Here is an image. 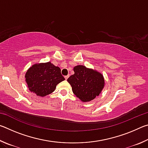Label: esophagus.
<instances>
[{
  "mask_svg": "<svg viewBox=\"0 0 148 148\" xmlns=\"http://www.w3.org/2000/svg\"><path fill=\"white\" fill-rule=\"evenodd\" d=\"M68 77H69V76H64V78H65V79H68Z\"/></svg>",
  "mask_w": 148,
  "mask_h": 148,
  "instance_id": "esophagus-1",
  "label": "esophagus"
}]
</instances>
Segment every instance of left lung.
Instances as JSON below:
<instances>
[{
  "instance_id": "left-lung-1",
  "label": "left lung",
  "mask_w": 148,
  "mask_h": 148,
  "mask_svg": "<svg viewBox=\"0 0 148 148\" xmlns=\"http://www.w3.org/2000/svg\"><path fill=\"white\" fill-rule=\"evenodd\" d=\"M74 74L67 81L72 91L83 102H89L99 96L104 86L103 76L99 72L78 65L74 68Z\"/></svg>"
}]
</instances>
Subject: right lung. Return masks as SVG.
Wrapping results in <instances>:
<instances>
[{"mask_svg": "<svg viewBox=\"0 0 148 148\" xmlns=\"http://www.w3.org/2000/svg\"><path fill=\"white\" fill-rule=\"evenodd\" d=\"M25 78L29 89L40 97L51 93L57 85L65 79L59 67L50 62L32 65L26 72Z\"/></svg>", "mask_w": 148, "mask_h": 148, "instance_id": "1", "label": "right lung"}]
</instances>
